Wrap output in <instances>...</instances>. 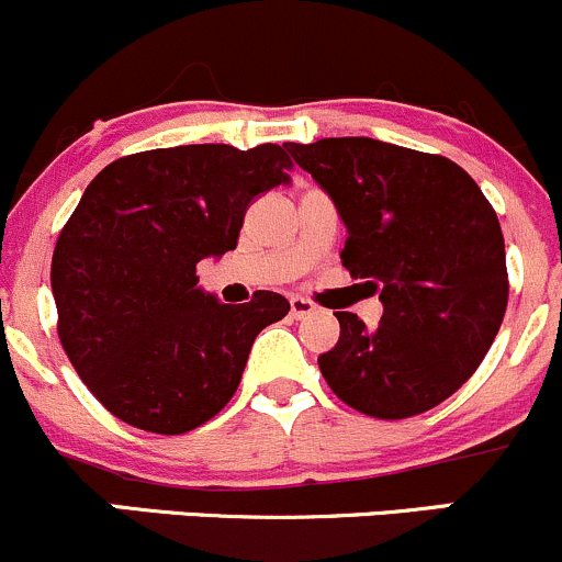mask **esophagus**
I'll use <instances>...</instances> for the list:
<instances>
[{
	"mask_svg": "<svg viewBox=\"0 0 562 562\" xmlns=\"http://www.w3.org/2000/svg\"><path fill=\"white\" fill-rule=\"evenodd\" d=\"M315 310H317V306L312 304L310 299L291 296V317H293V321H304V317L315 315Z\"/></svg>",
	"mask_w": 562,
	"mask_h": 562,
	"instance_id": "obj_1",
	"label": "esophagus"
}]
</instances>
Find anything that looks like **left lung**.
<instances>
[{"label": "left lung", "instance_id": "8db88e82", "mask_svg": "<svg viewBox=\"0 0 562 562\" xmlns=\"http://www.w3.org/2000/svg\"><path fill=\"white\" fill-rule=\"evenodd\" d=\"M347 226L341 263L385 306L376 328L336 312L317 358L328 387L376 420L434 409L480 369L509 304L504 234L471 175L434 153L369 137L285 142Z\"/></svg>", "mask_w": 562, "mask_h": 562}]
</instances>
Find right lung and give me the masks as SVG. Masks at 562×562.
Here are the masks:
<instances>
[{"label":"right lung","mask_w":562,"mask_h":562,"mask_svg":"<svg viewBox=\"0 0 562 562\" xmlns=\"http://www.w3.org/2000/svg\"><path fill=\"white\" fill-rule=\"evenodd\" d=\"M280 145H180L123 156L82 193L53 250L58 339L86 387L147 434L199 428L232 401L256 336L291 310L221 304L196 263L234 250L247 204L288 182Z\"/></svg>","instance_id":"right-lung-1"}]
</instances>
